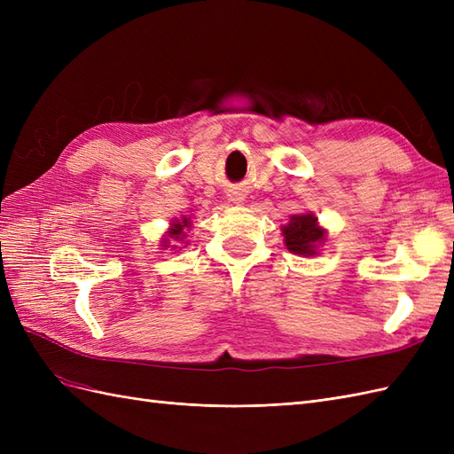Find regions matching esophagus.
<instances>
[{
    "mask_svg": "<svg viewBox=\"0 0 454 454\" xmlns=\"http://www.w3.org/2000/svg\"><path fill=\"white\" fill-rule=\"evenodd\" d=\"M232 200H242V197H240V193H235V195H232Z\"/></svg>",
    "mask_w": 454,
    "mask_h": 454,
    "instance_id": "esophagus-1",
    "label": "esophagus"
}]
</instances>
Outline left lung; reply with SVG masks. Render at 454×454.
Masks as SVG:
<instances>
[{"instance_id":"8db88e82","label":"left lung","mask_w":454,"mask_h":454,"mask_svg":"<svg viewBox=\"0 0 454 454\" xmlns=\"http://www.w3.org/2000/svg\"><path fill=\"white\" fill-rule=\"evenodd\" d=\"M282 232L287 250L299 255H314L316 246L325 237V232L316 225V217L312 214L294 215Z\"/></svg>"}]
</instances>
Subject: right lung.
Listing matches in <instances>:
<instances>
[{"label":"right lung","instance_id":"right-lung-1","mask_svg":"<svg viewBox=\"0 0 454 454\" xmlns=\"http://www.w3.org/2000/svg\"><path fill=\"white\" fill-rule=\"evenodd\" d=\"M189 219L187 217H184L182 222H177V223H174V229H170L168 231V235L172 237V239H176V240H184L185 239V232H184V227H189Z\"/></svg>","mask_w":454,"mask_h":454}]
</instances>
